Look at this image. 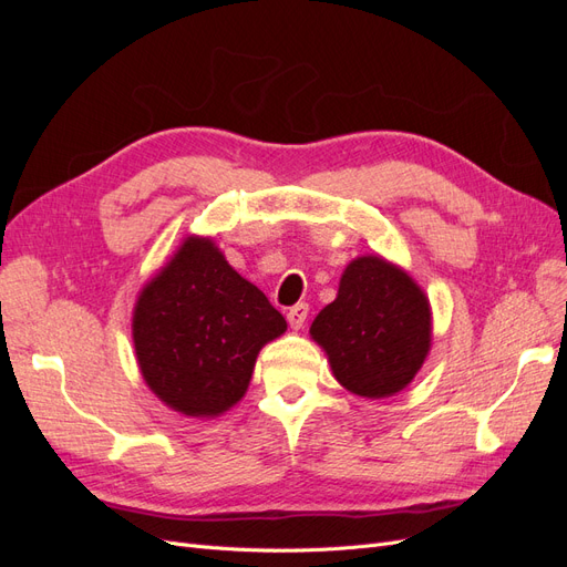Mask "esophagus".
Segmentation results:
<instances>
[{
  "mask_svg": "<svg viewBox=\"0 0 567 567\" xmlns=\"http://www.w3.org/2000/svg\"><path fill=\"white\" fill-rule=\"evenodd\" d=\"M307 315H310V307H307L305 302H298V305H293V307H288V312H286V319H288V323H290V329H302V323L307 321Z\"/></svg>",
  "mask_w": 567,
  "mask_h": 567,
  "instance_id": "obj_1",
  "label": "esophagus"
}]
</instances>
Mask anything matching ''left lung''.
Listing matches in <instances>:
<instances>
[{"label":"left lung","instance_id":"1","mask_svg":"<svg viewBox=\"0 0 567 567\" xmlns=\"http://www.w3.org/2000/svg\"><path fill=\"white\" fill-rule=\"evenodd\" d=\"M431 302L404 269L379 255L352 260L338 296L310 326L336 381L362 398L404 390L431 350Z\"/></svg>","mask_w":567,"mask_h":567}]
</instances>
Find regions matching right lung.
<instances>
[{
    "instance_id": "right-lung-1",
    "label": "right lung",
    "mask_w": 567,
    "mask_h": 567,
    "mask_svg": "<svg viewBox=\"0 0 567 567\" xmlns=\"http://www.w3.org/2000/svg\"><path fill=\"white\" fill-rule=\"evenodd\" d=\"M284 331V315L203 236H188L142 288L132 317L146 385L196 419L225 414L241 400L257 354Z\"/></svg>"
}]
</instances>
